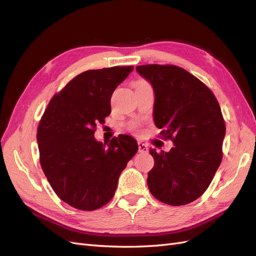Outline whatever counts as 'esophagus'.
I'll use <instances>...</instances> for the list:
<instances>
[{
    "label": "esophagus",
    "instance_id": "1",
    "mask_svg": "<svg viewBox=\"0 0 256 256\" xmlns=\"http://www.w3.org/2000/svg\"><path fill=\"white\" fill-rule=\"evenodd\" d=\"M138 152H148V147H147L146 144H144L142 142H138Z\"/></svg>",
    "mask_w": 256,
    "mask_h": 256
}]
</instances>
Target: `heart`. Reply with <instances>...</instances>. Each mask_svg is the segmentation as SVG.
Segmentation results:
<instances>
[{
	"label": "heart",
	"instance_id": "obj_1",
	"mask_svg": "<svg viewBox=\"0 0 256 256\" xmlns=\"http://www.w3.org/2000/svg\"><path fill=\"white\" fill-rule=\"evenodd\" d=\"M142 84H148V82H146V81H144V80H140V81H138V82L136 83V85H142ZM138 127V122H134L132 125L130 126L131 129H136Z\"/></svg>",
	"mask_w": 256,
	"mask_h": 256
}]
</instances>
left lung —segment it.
<instances>
[{
  "label": "left lung",
  "instance_id": "8db88e82",
  "mask_svg": "<svg viewBox=\"0 0 256 256\" xmlns=\"http://www.w3.org/2000/svg\"><path fill=\"white\" fill-rule=\"evenodd\" d=\"M136 72L154 88V122L161 138L174 143L168 152L150 150L154 166L148 189L162 203L189 204L207 190L221 164V108L214 92L184 68L152 64L136 66Z\"/></svg>",
  "mask_w": 256,
  "mask_h": 256
}]
</instances>
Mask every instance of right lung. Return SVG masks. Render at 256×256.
<instances>
[{
  "label": "right lung",
  "instance_id": "obj_1",
  "mask_svg": "<svg viewBox=\"0 0 256 256\" xmlns=\"http://www.w3.org/2000/svg\"><path fill=\"white\" fill-rule=\"evenodd\" d=\"M134 66L92 69L54 95L37 129L42 171L56 196L80 210L110 202L128 161L138 152L132 136L120 134L104 145L94 138L111 113V96Z\"/></svg>",
  "mask_w": 256,
  "mask_h": 256
}]
</instances>
